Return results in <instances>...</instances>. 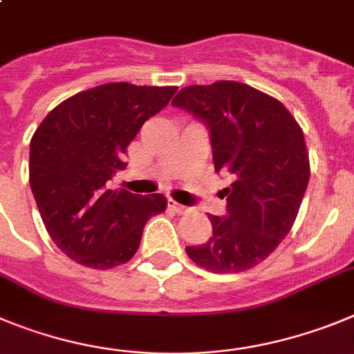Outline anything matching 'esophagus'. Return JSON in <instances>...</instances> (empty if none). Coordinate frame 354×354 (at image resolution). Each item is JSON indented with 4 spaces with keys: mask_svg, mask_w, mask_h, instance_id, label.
<instances>
[{
    "mask_svg": "<svg viewBox=\"0 0 354 354\" xmlns=\"http://www.w3.org/2000/svg\"><path fill=\"white\" fill-rule=\"evenodd\" d=\"M167 206H169L171 209H173V212H176V213H187L189 212V208H187V206H183V205H180V203H176V201L174 199H167Z\"/></svg>",
    "mask_w": 354,
    "mask_h": 354,
    "instance_id": "34e87169",
    "label": "esophagus"
}]
</instances>
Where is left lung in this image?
Instances as JSON below:
<instances>
[{
	"instance_id": "left-lung-1",
	"label": "left lung",
	"mask_w": 354,
	"mask_h": 354,
	"mask_svg": "<svg viewBox=\"0 0 354 354\" xmlns=\"http://www.w3.org/2000/svg\"><path fill=\"white\" fill-rule=\"evenodd\" d=\"M173 106L208 125L215 171L231 181L227 215H208L213 236L185 250L213 273L254 268L288 236L300 209L310 178L304 130L282 102L236 81L187 86Z\"/></svg>"
}]
</instances>
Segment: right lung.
Returning a JSON list of instances; mask_svg holds the SVG:
<instances>
[{
  "label": "right lung",
  "instance_id": "add662e5",
  "mask_svg": "<svg viewBox=\"0 0 354 354\" xmlns=\"http://www.w3.org/2000/svg\"><path fill=\"white\" fill-rule=\"evenodd\" d=\"M176 86L107 82L54 107L30 142V185L49 236L72 261L95 270L127 263L162 194L111 190L109 180L142 123L164 109Z\"/></svg>",
  "mask_w": 354,
  "mask_h": 354
}]
</instances>
